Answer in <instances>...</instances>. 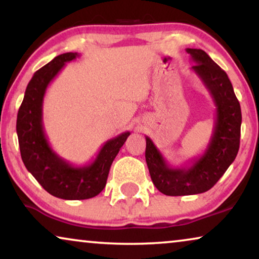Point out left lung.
Returning <instances> with one entry per match:
<instances>
[{
	"mask_svg": "<svg viewBox=\"0 0 259 259\" xmlns=\"http://www.w3.org/2000/svg\"><path fill=\"white\" fill-rule=\"evenodd\" d=\"M192 69L210 92L215 105L213 133L201 157L189 167H171L160 151L146 137L147 167L155 187L166 196H190L206 192L222 178L239 150L242 112L238 99L224 70L201 49L187 48Z\"/></svg>",
	"mask_w": 259,
	"mask_h": 259,
	"instance_id": "8db88e82",
	"label": "left lung"
}]
</instances>
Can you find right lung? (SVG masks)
<instances>
[{
	"mask_svg": "<svg viewBox=\"0 0 259 259\" xmlns=\"http://www.w3.org/2000/svg\"><path fill=\"white\" fill-rule=\"evenodd\" d=\"M76 56H79L77 53L56 56L34 74L27 86L16 120L24 166L48 193L66 200L90 199L104 190L112 162L131 134L123 132L106 141L94 161L81 167L67 162L49 146L42 122L46 90L66 62Z\"/></svg>",
	"mask_w": 259,
	"mask_h": 259,
	"instance_id": "add662e5",
	"label": "right lung"
}]
</instances>
